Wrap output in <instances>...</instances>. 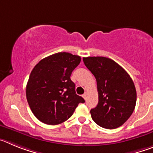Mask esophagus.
I'll list each match as a JSON object with an SVG mask.
<instances>
[{"label": "esophagus", "mask_w": 153, "mask_h": 153, "mask_svg": "<svg viewBox=\"0 0 153 153\" xmlns=\"http://www.w3.org/2000/svg\"><path fill=\"white\" fill-rule=\"evenodd\" d=\"M83 99H84V100H86V98H87V93H84V94H83Z\"/></svg>", "instance_id": "obj_1"}]
</instances>
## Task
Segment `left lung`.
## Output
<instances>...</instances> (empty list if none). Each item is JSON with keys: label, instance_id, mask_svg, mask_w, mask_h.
Wrapping results in <instances>:
<instances>
[{"label": "left lung", "instance_id": "obj_1", "mask_svg": "<svg viewBox=\"0 0 153 153\" xmlns=\"http://www.w3.org/2000/svg\"><path fill=\"white\" fill-rule=\"evenodd\" d=\"M83 60L97 83L99 102L90 110L92 119L105 129L118 128L130 117L136 106V91L132 78L109 58L90 56Z\"/></svg>", "mask_w": 153, "mask_h": 153}]
</instances>
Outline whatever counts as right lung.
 <instances>
[{"mask_svg": "<svg viewBox=\"0 0 153 153\" xmlns=\"http://www.w3.org/2000/svg\"><path fill=\"white\" fill-rule=\"evenodd\" d=\"M81 61L79 56L60 52L44 58L33 67L27 83L26 96L31 111L48 125L65 122L83 97L76 94L70 76Z\"/></svg>", "mask_w": 153, "mask_h": 153, "instance_id": "1", "label": "right lung"}]
</instances>
